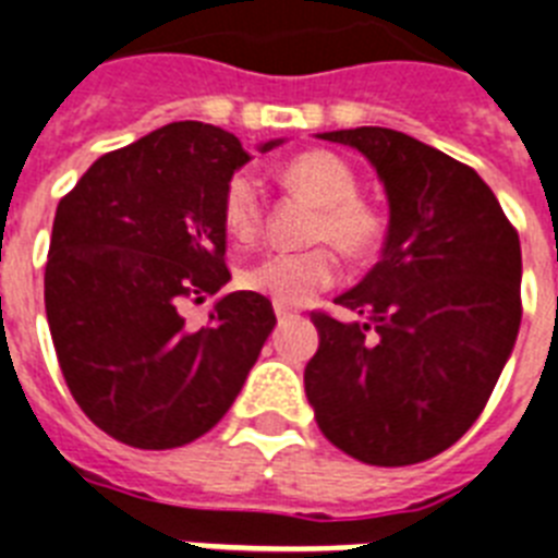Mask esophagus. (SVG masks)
<instances>
[{
	"label": "esophagus",
	"instance_id": "1",
	"mask_svg": "<svg viewBox=\"0 0 558 558\" xmlns=\"http://www.w3.org/2000/svg\"><path fill=\"white\" fill-rule=\"evenodd\" d=\"M299 311L290 305H276V319L279 322H288V319H296Z\"/></svg>",
	"mask_w": 558,
	"mask_h": 558
}]
</instances>
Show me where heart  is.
Returning <instances> with one entry per match:
<instances>
[{"label": "heart", "instance_id": "1", "mask_svg": "<svg viewBox=\"0 0 558 558\" xmlns=\"http://www.w3.org/2000/svg\"><path fill=\"white\" fill-rule=\"evenodd\" d=\"M279 179L288 191H296L319 205L313 219V242H330L344 256L362 259L381 239V219L367 202L359 199V177L342 156L311 150L290 159ZM222 222L230 236L251 242L265 222V196L256 173L239 170L225 185ZM339 276V259L328 245L296 253H268L242 268V288L274 299L276 305H302L319 290L330 288Z\"/></svg>", "mask_w": 558, "mask_h": 558}]
</instances>
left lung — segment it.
<instances>
[{"label":"left lung","instance_id":"obj_1","mask_svg":"<svg viewBox=\"0 0 558 558\" xmlns=\"http://www.w3.org/2000/svg\"><path fill=\"white\" fill-rule=\"evenodd\" d=\"M371 159L390 225L381 259L336 305L313 311L305 367L316 425L365 464L434 459L485 411L522 322V247L468 165L390 128L322 133Z\"/></svg>","mask_w":558,"mask_h":558}]
</instances>
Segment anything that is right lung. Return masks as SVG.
Wrapping results in <instances>:
<instances>
[{
  "instance_id": "1",
  "label": "right lung",
  "mask_w": 558,
  "mask_h": 558,
  "mask_svg": "<svg viewBox=\"0 0 558 558\" xmlns=\"http://www.w3.org/2000/svg\"><path fill=\"white\" fill-rule=\"evenodd\" d=\"M247 159L233 133L173 122L96 159L59 199L45 265L59 367L82 413L131 448L207 434L274 330L253 290L219 299L202 328L182 316L228 284L222 196Z\"/></svg>"
}]
</instances>
